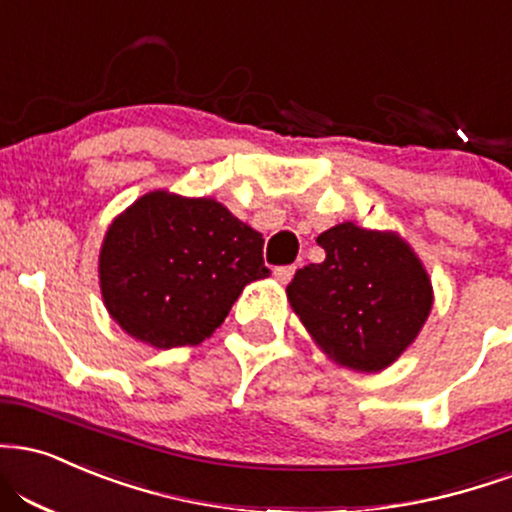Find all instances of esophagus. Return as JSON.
<instances>
[{
	"mask_svg": "<svg viewBox=\"0 0 512 512\" xmlns=\"http://www.w3.org/2000/svg\"><path fill=\"white\" fill-rule=\"evenodd\" d=\"M293 274H295V267L291 264V267H276L274 269V279L279 281V283H288L293 279Z\"/></svg>",
	"mask_w": 512,
	"mask_h": 512,
	"instance_id": "34e87169",
	"label": "esophagus"
}]
</instances>
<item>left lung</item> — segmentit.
<instances>
[{"label": "left lung", "mask_w": 512, "mask_h": 512, "mask_svg": "<svg viewBox=\"0 0 512 512\" xmlns=\"http://www.w3.org/2000/svg\"><path fill=\"white\" fill-rule=\"evenodd\" d=\"M326 257L298 269L286 295L336 365L381 372L415 343L434 305L432 279L408 240L353 221L319 233Z\"/></svg>", "instance_id": "1"}]
</instances>
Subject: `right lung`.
Segmentation results:
<instances>
[{
	"label": "right lung",
	"mask_w": 512,
	"mask_h": 512,
	"mask_svg": "<svg viewBox=\"0 0 512 512\" xmlns=\"http://www.w3.org/2000/svg\"><path fill=\"white\" fill-rule=\"evenodd\" d=\"M262 233L212 197L152 190L123 209L100 248L109 317L152 348L214 334L248 283L267 279Z\"/></svg>",
	"instance_id": "obj_1"
}]
</instances>
